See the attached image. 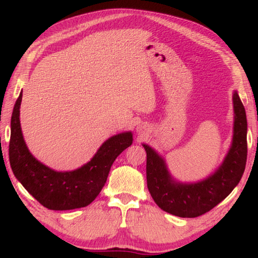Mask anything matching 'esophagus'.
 Here are the masks:
<instances>
[{"mask_svg": "<svg viewBox=\"0 0 258 258\" xmlns=\"http://www.w3.org/2000/svg\"><path fill=\"white\" fill-rule=\"evenodd\" d=\"M140 131H141V130H140Z\"/></svg>", "mask_w": 258, "mask_h": 258, "instance_id": "esophagus-1", "label": "esophagus"}]
</instances>
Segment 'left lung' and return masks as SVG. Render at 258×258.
Wrapping results in <instances>:
<instances>
[{"label":"left lung","instance_id":"1","mask_svg":"<svg viewBox=\"0 0 258 258\" xmlns=\"http://www.w3.org/2000/svg\"><path fill=\"white\" fill-rule=\"evenodd\" d=\"M233 102L235 122L232 147L222 166L205 180L195 184L174 182L163 158L150 146L143 145L146 151L147 188L163 211L179 217L201 216L226 199L239 183L247 160V119L237 92L234 93Z\"/></svg>","mask_w":258,"mask_h":258}]
</instances>
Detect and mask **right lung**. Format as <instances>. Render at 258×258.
Wrapping results in <instances>:
<instances>
[{
	"label": "right lung",
	"instance_id": "obj_1",
	"mask_svg": "<svg viewBox=\"0 0 258 258\" xmlns=\"http://www.w3.org/2000/svg\"><path fill=\"white\" fill-rule=\"evenodd\" d=\"M22 92L11 119L9 157L12 171L25 189L48 210L68 211L85 207L105 185L109 169L120 153L132 145V133L108 139L91 162L73 172H55L35 160L27 150L20 124Z\"/></svg>",
	"mask_w": 258,
	"mask_h": 258
}]
</instances>
